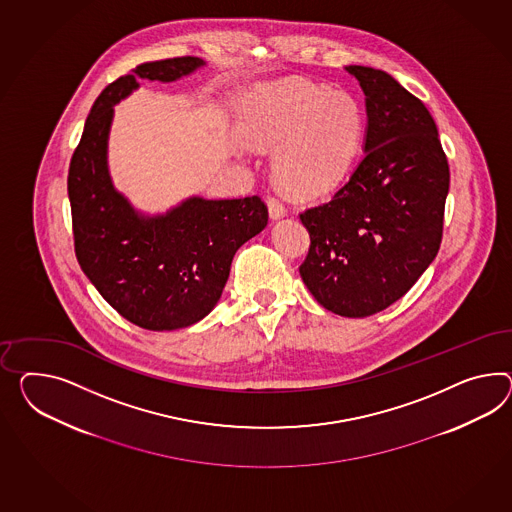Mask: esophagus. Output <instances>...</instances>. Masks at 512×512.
Masks as SVG:
<instances>
[{
    "label": "esophagus",
    "mask_w": 512,
    "mask_h": 512,
    "mask_svg": "<svg viewBox=\"0 0 512 512\" xmlns=\"http://www.w3.org/2000/svg\"><path fill=\"white\" fill-rule=\"evenodd\" d=\"M267 210H269V217L273 219V221H278V219H282V217H286V208H284V204L275 197L267 198Z\"/></svg>",
    "instance_id": "obj_1"
}]
</instances>
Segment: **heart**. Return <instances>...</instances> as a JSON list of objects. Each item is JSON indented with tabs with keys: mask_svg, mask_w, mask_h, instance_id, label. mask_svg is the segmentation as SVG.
I'll return each mask as SVG.
<instances>
[{
	"mask_svg": "<svg viewBox=\"0 0 512 512\" xmlns=\"http://www.w3.org/2000/svg\"><path fill=\"white\" fill-rule=\"evenodd\" d=\"M239 135L258 152H276V182L289 195L325 197L353 167L362 111L353 96L301 79L250 92Z\"/></svg>",
	"mask_w": 512,
	"mask_h": 512,
	"instance_id": "b5f03b06",
	"label": "heart"
}]
</instances>
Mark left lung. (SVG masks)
Instances as JSON below:
<instances>
[{
  "label": "left lung",
  "instance_id": "1",
  "mask_svg": "<svg viewBox=\"0 0 512 512\" xmlns=\"http://www.w3.org/2000/svg\"><path fill=\"white\" fill-rule=\"evenodd\" d=\"M366 96L364 158L334 198L304 211L302 282L323 308L367 317L399 301L433 263L449 165L431 113L390 74L349 65Z\"/></svg>",
  "mask_w": 512,
  "mask_h": 512
}]
</instances>
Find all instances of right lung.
<instances>
[{
  "label": "right lung",
  "instance_id": "add662e5",
  "mask_svg": "<svg viewBox=\"0 0 512 512\" xmlns=\"http://www.w3.org/2000/svg\"><path fill=\"white\" fill-rule=\"evenodd\" d=\"M206 65L198 57L143 63L107 85L85 122L68 171L74 245L83 273L124 319L146 330L191 327L215 308L237 249L267 226L260 197H189L165 213L137 210L107 163L115 105L137 79L172 83Z\"/></svg>",
  "mask_w": 512,
  "mask_h": 512
}]
</instances>
